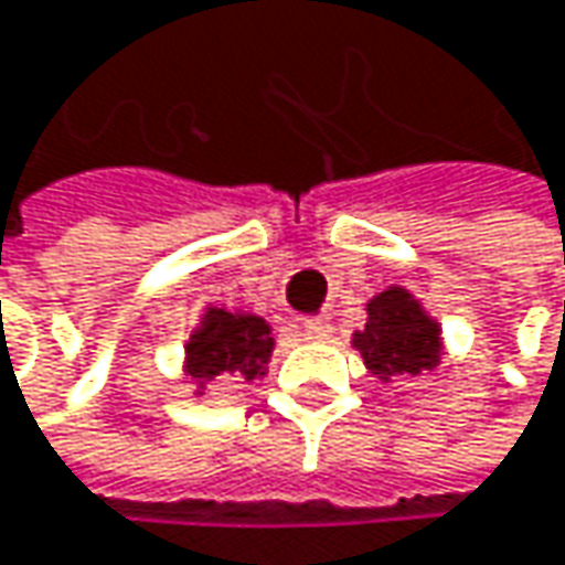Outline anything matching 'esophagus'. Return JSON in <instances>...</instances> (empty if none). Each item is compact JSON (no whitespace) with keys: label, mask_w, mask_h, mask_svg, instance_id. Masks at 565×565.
<instances>
[{"label":"esophagus","mask_w":565,"mask_h":565,"mask_svg":"<svg viewBox=\"0 0 565 565\" xmlns=\"http://www.w3.org/2000/svg\"><path fill=\"white\" fill-rule=\"evenodd\" d=\"M303 335H307L310 342H327V339L333 335V323H330V320H307V323H303Z\"/></svg>","instance_id":"obj_1"}]
</instances>
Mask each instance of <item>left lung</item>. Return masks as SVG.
<instances>
[{"instance_id": "1", "label": "left lung", "mask_w": 565, "mask_h": 565, "mask_svg": "<svg viewBox=\"0 0 565 565\" xmlns=\"http://www.w3.org/2000/svg\"><path fill=\"white\" fill-rule=\"evenodd\" d=\"M355 349L382 382L420 375L439 362V327L407 290L391 287L369 303V323L355 333Z\"/></svg>"}]
</instances>
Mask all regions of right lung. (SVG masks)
<instances>
[{
	"label": "right lung",
	"mask_w": 565,
	"mask_h": 565,
	"mask_svg": "<svg viewBox=\"0 0 565 565\" xmlns=\"http://www.w3.org/2000/svg\"><path fill=\"white\" fill-rule=\"evenodd\" d=\"M271 330L262 317L210 310L203 327L186 342V369L196 382L235 372V379L255 382L265 375L271 355Z\"/></svg>",
	"instance_id": "obj_1"
}]
</instances>
